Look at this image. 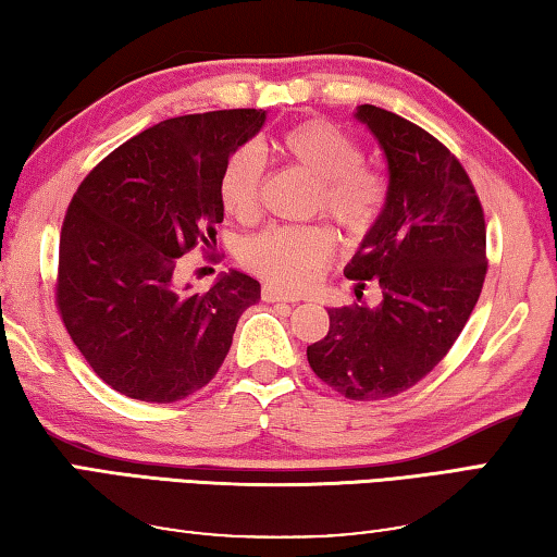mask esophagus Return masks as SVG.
<instances>
[{"label": "esophagus", "mask_w": 557, "mask_h": 557, "mask_svg": "<svg viewBox=\"0 0 557 557\" xmlns=\"http://www.w3.org/2000/svg\"><path fill=\"white\" fill-rule=\"evenodd\" d=\"M261 298L267 300V304H281V300H284V304H296V300H300L298 296L284 294V290H278V288H273V286H263Z\"/></svg>", "instance_id": "1"}]
</instances>
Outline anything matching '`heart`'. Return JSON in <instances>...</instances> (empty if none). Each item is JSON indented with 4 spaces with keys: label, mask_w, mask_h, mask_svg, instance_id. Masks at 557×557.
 Masks as SVG:
<instances>
[{
    "label": "heart",
    "mask_w": 557,
    "mask_h": 557,
    "mask_svg": "<svg viewBox=\"0 0 557 557\" xmlns=\"http://www.w3.org/2000/svg\"><path fill=\"white\" fill-rule=\"evenodd\" d=\"M281 158L315 180V209L335 219L345 232L364 234L387 205V182L362 165L358 140L327 121H304L271 140ZM261 154L239 148L219 177V197L236 219H251L259 209ZM335 251V236L323 224L269 226L244 242L242 259L269 284L298 290L323 271Z\"/></svg>",
    "instance_id": "obj_1"
}]
</instances>
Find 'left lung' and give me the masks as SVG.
<instances>
[{"label": "left lung", "mask_w": 557, "mask_h": 557, "mask_svg": "<svg viewBox=\"0 0 557 557\" xmlns=\"http://www.w3.org/2000/svg\"><path fill=\"white\" fill-rule=\"evenodd\" d=\"M360 123L387 158V205L345 276L377 281V306L331 308L308 362L355 403L387 399L440 364L467 325L486 278V222L467 170L422 127L377 106Z\"/></svg>", "instance_id": "1"}]
</instances>
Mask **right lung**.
Instances as JSON below:
<instances>
[{
	"label": "right lung",
	"mask_w": 557,
	"mask_h": 557,
	"mask_svg": "<svg viewBox=\"0 0 557 557\" xmlns=\"http://www.w3.org/2000/svg\"><path fill=\"white\" fill-rule=\"evenodd\" d=\"M267 111L234 108L148 127L88 172L63 216L57 306L71 341L115 392L170 405L222 368L257 278L222 273L195 294L180 257L214 242L219 177Z\"/></svg>",
	"instance_id": "add662e5"
}]
</instances>
